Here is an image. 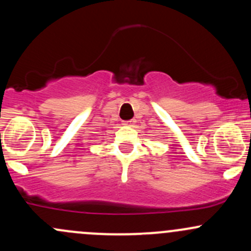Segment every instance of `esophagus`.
<instances>
[{
  "label": "esophagus",
  "instance_id": "1",
  "mask_svg": "<svg viewBox=\"0 0 251 251\" xmlns=\"http://www.w3.org/2000/svg\"><path fill=\"white\" fill-rule=\"evenodd\" d=\"M134 124V120H127V121H124V125L125 126H132Z\"/></svg>",
  "mask_w": 251,
  "mask_h": 251
}]
</instances>
